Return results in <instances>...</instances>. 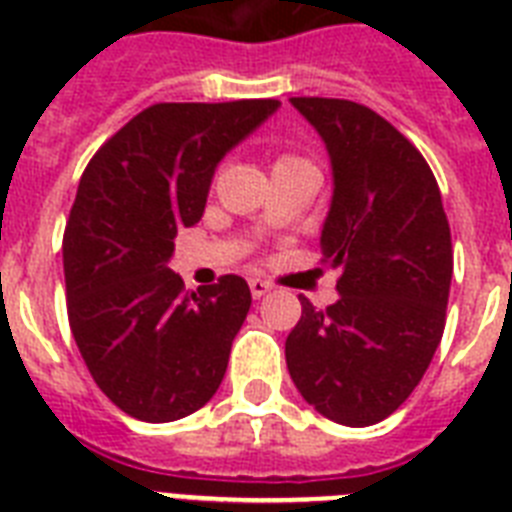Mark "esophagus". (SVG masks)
Segmentation results:
<instances>
[{
  "instance_id": "34e87169",
  "label": "esophagus",
  "mask_w": 512,
  "mask_h": 512,
  "mask_svg": "<svg viewBox=\"0 0 512 512\" xmlns=\"http://www.w3.org/2000/svg\"><path fill=\"white\" fill-rule=\"evenodd\" d=\"M249 292H252V297H255V300H260V297L268 295V292H271V281L249 279Z\"/></svg>"
}]
</instances>
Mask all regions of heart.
Segmentation results:
<instances>
[{"label":"heart","mask_w":512,"mask_h":512,"mask_svg":"<svg viewBox=\"0 0 512 512\" xmlns=\"http://www.w3.org/2000/svg\"><path fill=\"white\" fill-rule=\"evenodd\" d=\"M295 159H297V156H287V154H284V156H279V159H276V164H284V162H295Z\"/></svg>","instance_id":"heart-1"}]
</instances>
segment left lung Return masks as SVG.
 <instances>
[{
	"mask_svg": "<svg viewBox=\"0 0 512 512\" xmlns=\"http://www.w3.org/2000/svg\"><path fill=\"white\" fill-rule=\"evenodd\" d=\"M327 143L335 196L321 263L340 300L303 316L284 353L292 382L329 420L366 428L420 385L446 324L454 252L425 156L377 111L340 98H292Z\"/></svg>",
	"mask_w": 512,
	"mask_h": 512,
	"instance_id": "8db88e82",
	"label": "left lung"
}]
</instances>
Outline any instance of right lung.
Returning <instances> with one entry per match:
<instances>
[{"label":"right lung","instance_id":"add662e5","mask_svg":"<svg viewBox=\"0 0 512 512\" xmlns=\"http://www.w3.org/2000/svg\"><path fill=\"white\" fill-rule=\"evenodd\" d=\"M279 100L154 103L87 164L63 233L68 324L98 388L143 422L188 417L215 396L252 295L241 276L196 292L167 268L199 223L217 162Z\"/></svg>","mask_w":512,"mask_h":512}]
</instances>
